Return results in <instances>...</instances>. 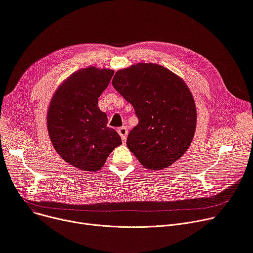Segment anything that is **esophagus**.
<instances>
[{"instance_id": "34e87169", "label": "esophagus", "mask_w": 253, "mask_h": 253, "mask_svg": "<svg viewBox=\"0 0 253 253\" xmlns=\"http://www.w3.org/2000/svg\"><path fill=\"white\" fill-rule=\"evenodd\" d=\"M118 133H119V135L121 136L122 140L125 142V140H126V137H127V134H128V130H127V127H125V126H123V127H120V128L118 129Z\"/></svg>"}]
</instances>
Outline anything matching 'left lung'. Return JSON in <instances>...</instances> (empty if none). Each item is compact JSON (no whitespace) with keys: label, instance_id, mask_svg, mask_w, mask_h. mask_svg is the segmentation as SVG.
<instances>
[{"label":"left lung","instance_id":"8db88e82","mask_svg":"<svg viewBox=\"0 0 253 253\" xmlns=\"http://www.w3.org/2000/svg\"><path fill=\"white\" fill-rule=\"evenodd\" d=\"M112 84L138 118L126 143L143 167L166 169L186 152L197 112L185 82L162 65L138 63L118 71Z\"/></svg>","mask_w":253,"mask_h":253}]
</instances>
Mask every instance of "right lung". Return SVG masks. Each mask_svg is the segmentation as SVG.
I'll return each mask as SVG.
<instances>
[{
    "label": "right lung",
    "mask_w": 253,
    "mask_h": 253,
    "mask_svg": "<svg viewBox=\"0 0 253 253\" xmlns=\"http://www.w3.org/2000/svg\"><path fill=\"white\" fill-rule=\"evenodd\" d=\"M113 75L110 70L84 68L68 78L51 100L47 114L51 142L64 162L79 169L99 170L122 143L98 107Z\"/></svg>",
    "instance_id": "1"
}]
</instances>
